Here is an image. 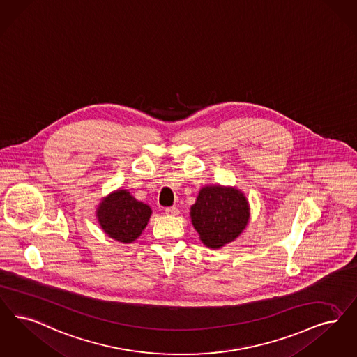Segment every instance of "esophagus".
I'll list each match as a JSON object with an SVG mask.
<instances>
[{"label":"esophagus","instance_id":"1","mask_svg":"<svg viewBox=\"0 0 357 357\" xmlns=\"http://www.w3.org/2000/svg\"><path fill=\"white\" fill-rule=\"evenodd\" d=\"M165 214L169 215V216H176V215L179 214V210L176 207H167L165 210Z\"/></svg>","mask_w":357,"mask_h":357}]
</instances>
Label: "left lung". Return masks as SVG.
I'll return each mask as SVG.
<instances>
[{
  "mask_svg": "<svg viewBox=\"0 0 357 357\" xmlns=\"http://www.w3.org/2000/svg\"><path fill=\"white\" fill-rule=\"evenodd\" d=\"M202 243L213 250L234 242L248 225L250 204L236 187L204 185L190 210Z\"/></svg>",
  "mask_w": 357,
  "mask_h": 357,
  "instance_id": "1",
  "label": "left lung"
}]
</instances>
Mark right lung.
<instances>
[{"label":"right lung","mask_w":357,"mask_h":357,"mask_svg":"<svg viewBox=\"0 0 357 357\" xmlns=\"http://www.w3.org/2000/svg\"><path fill=\"white\" fill-rule=\"evenodd\" d=\"M153 214L150 206L135 199L128 190H115L100 199L97 219L103 232L116 242L132 243Z\"/></svg>","instance_id":"1"}]
</instances>
